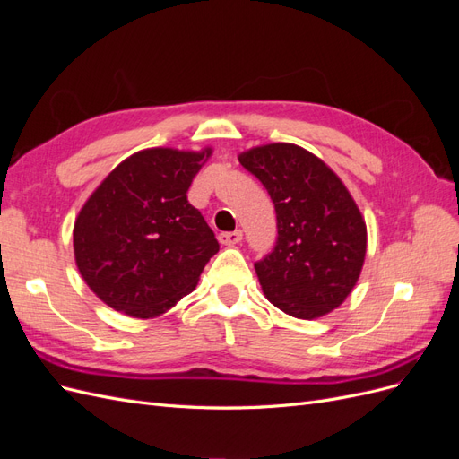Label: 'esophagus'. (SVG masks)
Instances as JSON below:
<instances>
[{
  "label": "esophagus",
  "instance_id": "34e87169",
  "mask_svg": "<svg viewBox=\"0 0 459 459\" xmlns=\"http://www.w3.org/2000/svg\"><path fill=\"white\" fill-rule=\"evenodd\" d=\"M218 239L221 245H228V247H235L243 241V231L241 230H235V231H224L218 235Z\"/></svg>",
  "mask_w": 459,
  "mask_h": 459
}]
</instances>
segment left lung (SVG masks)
<instances>
[{"mask_svg": "<svg viewBox=\"0 0 459 459\" xmlns=\"http://www.w3.org/2000/svg\"><path fill=\"white\" fill-rule=\"evenodd\" d=\"M239 162L266 187L275 206L277 243L255 264L262 293L300 319L339 308L364 268L366 220L342 179L295 143L247 149Z\"/></svg>", "mask_w": 459, "mask_h": 459, "instance_id": "obj_1", "label": "left lung"}]
</instances>
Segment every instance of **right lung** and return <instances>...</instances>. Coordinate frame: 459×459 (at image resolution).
<instances>
[{
    "label": "right lung",
    "mask_w": 459,
    "mask_h": 459,
    "mask_svg": "<svg viewBox=\"0 0 459 459\" xmlns=\"http://www.w3.org/2000/svg\"><path fill=\"white\" fill-rule=\"evenodd\" d=\"M212 147H151L124 159L74 221L82 280L107 307L151 319L197 287L218 241L187 189Z\"/></svg>",
    "instance_id": "1"
}]
</instances>
